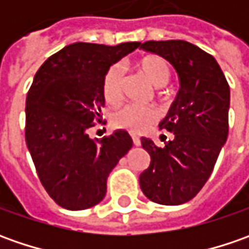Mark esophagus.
<instances>
[{
    "mask_svg": "<svg viewBox=\"0 0 249 249\" xmlns=\"http://www.w3.org/2000/svg\"><path fill=\"white\" fill-rule=\"evenodd\" d=\"M131 139H133V144H134L136 147H139L140 144H141V140H140V137H137V136H131Z\"/></svg>",
    "mask_w": 249,
    "mask_h": 249,
    "instance_id": "34e87169",
    "label": "esophagus"
}]
</instances>
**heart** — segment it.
I'll return each mask as SVG.
<instances>
[{"mask_svg": "<svg viewBox=\"0 0 249 249\" xmlns=\"http://www.w3.org/2000/svg\"><path fill=\"white\" fill-rule=\"evenodd\" d=\"M137 71L149 84L160 89L165 87L170 79V69L166 61L159 56H145L137 63ZM124 71L120 65H112L104 76L102 94L110 105H118L123 98ZM158 119V112L152 107L129 104L122 107L112 115L115 127L130 131L131 134H141Z\"/></svg>", "mask_w": 249, "mask_h": 249, "instance_id": "obj_1", "label": "heart"}]
</instances>
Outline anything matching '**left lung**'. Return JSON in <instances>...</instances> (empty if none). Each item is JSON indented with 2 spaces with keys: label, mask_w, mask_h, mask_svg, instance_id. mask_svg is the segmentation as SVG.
<instances>
[{
  "label": "left lung",
  "mask_w": 249,
  "mask_h": 249,
  "mask_svg": "<svg viewBox=\"0 0 249 249\" xmlns=\"http://www.w3.org/2000/svg\"><path fill=\"white\" fill-rule=\"evenodd\" d=\"M141 50L172 63L180 89L159 129L173 133L165 147L141 139L151 157L140 175L144 196L160 205L193 199L211 176L229 134L230 87L211 53L183 40L147 41Z\"/></svg>",
  "instance_id": "1"
}]
</instances>
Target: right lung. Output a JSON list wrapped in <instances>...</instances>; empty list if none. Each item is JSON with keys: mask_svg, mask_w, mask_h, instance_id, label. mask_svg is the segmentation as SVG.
<instances>
[{"mask_svg": "<svg viewBox=\"0 0 249 249\" xmlns=\"http://www.w3.org/2000/svg\"><path fill=\"white\" fill-rule=\"evenodd\" d=\"M140 44H71L51 55L34 76L26 98V144L45 191L65 209L101 202L112 169L133 145L124 130L101 140H91L87 130L95 120L105 123V73Z\"/></svg>", "mask_w": 249, "mask_h": 249, "instance_id": "1", "label": "right lung"}]
</instances>
